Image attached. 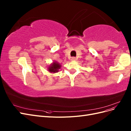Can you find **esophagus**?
I'll use <instances>...</instances> for the list:
<instances>
[{
	"label": "esophagus",
	"instance_id": "esophagus-1",
	"mask_svg": "<svg viewBox=\"0 0 131 131\" xmlns=\"http://www.w3.org/2000/svg\"><path fill=\"white\" fill-rule=\"evenodd\" d=\"M71 60H72V61H76V58H75V57H72V58H71Z\"/></svg>",
	"mask_w": 131,
	"mask_h": 131
}]
</instances>
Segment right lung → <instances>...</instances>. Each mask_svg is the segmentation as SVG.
<instances>
[{"label":"right lung","instance_id":"right-lung-1","mask_svg":"<svg viewBox=\"0 0 131 131\" xmlns=\"http://www.w3.org/2000/svg\"><path fill=\"white\" fill-rule=\"evenodd\" d=\"M61 68V65L57 61H53L47 67V70L51 73H56L59 72Z\"/></svg>","mask_w":131,"mask_h":131}]
</instances>
